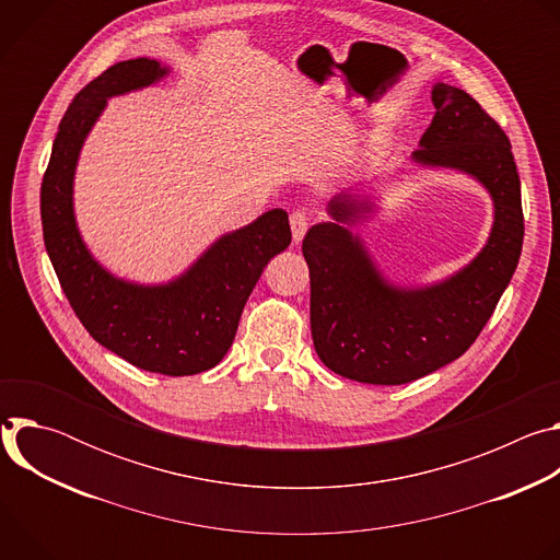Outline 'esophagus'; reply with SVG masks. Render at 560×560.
I'll return each instance as SVG.
<instances>
[{
    "label": "esophagus",
    "mask_w": 560,
    "mask_h": 560,
    "mask_svg": "<svg viewBox=\"0 0 560 560\" xmlns=\"http://www.w3.org/2000/svg\"><path fill=\"white\" fill-rule=\"evenodd\" d=\"M310 221V217H307V212L305 210H294L292 214H290V228H292V238H294V244H301V238L305 236V232H307V223Z\"/></svg>",
    "instance_id": "34e87169"
}]
</instances>
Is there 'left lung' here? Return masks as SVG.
Listing matches in <instances>:
<instances>
[{"label":"left lung","instance_id":"8db88e82","mask_svg":"<svg viewBox=\"0 0 560 560\" xmlns=\"http://www.w3.org/2000/svg\"><path fill=\"white\" fill-rule=\"evenodd\" d=\"M436 108L412 159L481 182L494 201L486 248L454 277L425 288H396L374 266L348 225L372 212L370 201L339 195L332 221L303 238L310 270L314 350L332 372L372 385L417 381L458 359L486 328L523 248L521 179L503 128L465 91L432 89Z\"/></svg>","mask_w":560,"mask_h":560}]
</instances>
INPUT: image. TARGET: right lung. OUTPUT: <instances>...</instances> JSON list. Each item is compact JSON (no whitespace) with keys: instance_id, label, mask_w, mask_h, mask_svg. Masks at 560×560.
I'll return each mask as SVG.
<instances>
[{"instance_id":"right-lung-1","label":"right lung","mask_w":560,"mask_h":560,"mask_svg":"<svg viewBox=\"0 0 560 560\" xmlns=\"http://www.w3.org/2000/svg\"><path fill=\"white\" fill-rule=\"evenodd\" d=\"M168 74L139 57L110 66L68 106L42 182V228L50 264L79 322L124 361L166 376L214 368L234 341L238 318L268 261L290 246L288 212L268 210L223 234L175 281L139 285L104 270L74 223L72 179L79 150L106 100Z\"/></svg>"}]
</instances>
